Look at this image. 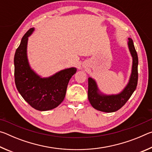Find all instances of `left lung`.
I'll return each mask as SVG.
<instances>
[{
  "instance_id": "left-lung-1",
  "label": "left lung",
  "mask_w": 152,
  "mask_h": 152,
  "mask_svg": "<svg viewBox=\"0 0 152 152\" xmlns=\"http://www.w3.org/2000/svg\"><path fill=\"white\" fill-rule=\"evenodd\" d=\"M127 45L133 59L132 74L127 84L121 92L117 94H103L98 88L95 80L88 78V101L95 109L106 113L117 111L127 102L136 89L138 80L137 53L132 38L128 39Z\"/></svg>"
}]
</instances>
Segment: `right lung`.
<instances>
[{"instance_id": "right-lung-1", "label": "right lung", "mask_w": 152, "mask_h": 152, "mask_svg": "<svg viewBox=\"0 0 152 152\" xmlns=\"http://www.w3.org/2000/svg\"><path fill=\"white\" fill-rule=\"evenodd\" d=\"M31 28L23 37L14 58L15 81L18 91L35 109L45 111L57 107L64 101L69 80L77 69L66 68L42 78L31 68L27 58L28 38L34 31Z\"/></svg>"}]
</instances>
